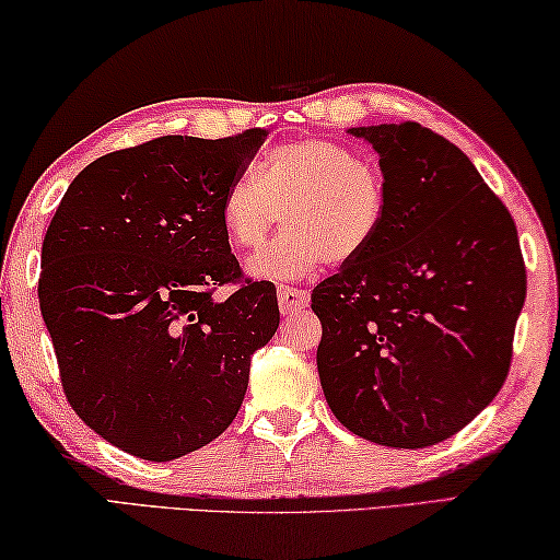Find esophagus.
<instances>
[{"mask_svg":"<svg viewBox=\"0 0 560 560\" xmlns=\"http://www.w3.org/2000/svg\"><path fill=\"white\" fill-rule=\"evenodd\" d=\"M278 302H280V313L285 317H292V315H298L300 310H305L310 305V292L300 290V288L280 285L278 288Z\"/></svg>","mask_w":560,"mask_h":560,"instance_id":"esophagus-1","label":"esophagus"}]
</instances>
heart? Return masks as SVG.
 Listing matches in <instances>:
<instances>
[{"instance_id":"b5f03b06","label":"heart","mask_w":560,"mask_h":560,"mask_svg":"<svg viewBox=\"0 0 560 560\" xmlns=\"http://www.w3.org/2000/svg\"><path fill=\"white\" fill-rule=\"evenodd\" d=\"M384 176L350 145L307 139L265 153L258 171L241 173L223 194L220 218L237 250H258L278 223L275 241L250 260L265 280H300L319 265L360 258L384 220Z\"/></svg>"}]
</instances>
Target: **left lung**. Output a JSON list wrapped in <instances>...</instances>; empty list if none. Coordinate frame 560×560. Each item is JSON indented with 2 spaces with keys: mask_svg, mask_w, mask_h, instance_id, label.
I'll return each mask as SVG.
<instances>
[{
  "mask_svg": "<svg viewBox=\"0 0 560 560\" xmlns=\"http://www.w3.org/2000/svg\"><path fill=\"white\" fill-rule=\"evenodd\" d=\"M380 153L384 220L319 282L317 372L352 434L421 448L497 397L526 298L516 223L474 163L421 124L350 128Z\"/></svg>",
  "mask_w": 560,
  "mask_h": 560,
  "instance_id": "8db88e82",
  "label": "left lung"
}]
</instances>
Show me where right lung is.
<instances>
[{"mask_svg":"<svg viewBox=\"0 0 560 560\" xmlns=\"http://www.w3.org/2000/svg\"><path fill=\"white\" fill-rule=\"evenodd\" d=\"M265 136H161L101 155L44 235L39 305L63 394L139 459H178L223 434L253 352L280 325L275 288L243 278L220 218ZM231 281L238 290L218 301Z\"/></svg>","mask_w":560,"mask_h":560,"instance_id":"right-lung-1","label":"right lung"}]
</instances>
